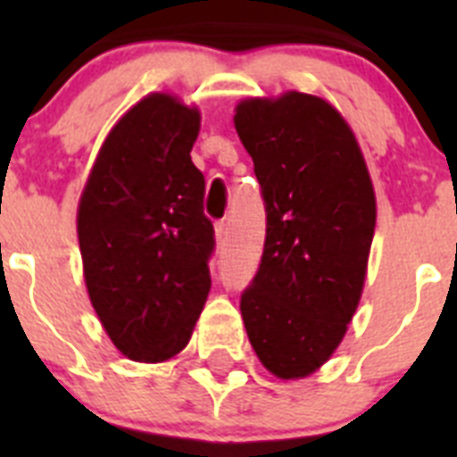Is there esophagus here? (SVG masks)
Masks as SVG:
<instances>
[{
  "mask_svg": "<svg viewBox=\"0 0 457 457\" xmlns=\"http://www.w3.org/2000/svg\"><path fill=\"white\" fill-rule=\"evenodd\" d=\"M226 233H228V221H226V220L217 221V224H215V236H217V245H224V240H226Z\"/></svg>",
  "mask_w": 457,
  "mask_h": 457,
  "instance_id": "esophagus-1",
  "label": "esophagus"
}]
</instances>
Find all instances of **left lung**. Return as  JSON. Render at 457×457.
Instances as JSON below:
<instances>
[{"label": "left lung", "instance_id": "8db88e82", "mask_svg": "<svg viewBox=\"0 0 457 457\" xmlns=\"http://www.w3.org/2000/svg\"><path fill=\"white\" fill-rule=\"evenodd\" d=\"M233 120L268 220L261 265L240 295L242 320L270 373L304 378L332 357L357 311L373 185L348 123L316 96L245 100Z\"/></svg>", "mask_w": 457, "mask_h": 457}]
</instances>
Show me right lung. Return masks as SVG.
I'll list each match as a JSON object with an SVG mask.
<instances>
[{"label": "right lung", "mask_w": 457, "mask_h": 457, "mask_svg": "<svg viewBox=\"0 0 457 457\" xmlns=\"http://www.w3.org/2000/svg\"><path fill=\"white\" fill-rule=\"evenodd\" d=\"M199 123L196 109L167 93L137 103L104 139L79 201L88 297L135 361L179 354L210 293L215 228L189 157Z\"/></svg>", "instance_id": "right-lung-1"}]
</instances>
